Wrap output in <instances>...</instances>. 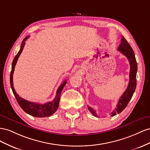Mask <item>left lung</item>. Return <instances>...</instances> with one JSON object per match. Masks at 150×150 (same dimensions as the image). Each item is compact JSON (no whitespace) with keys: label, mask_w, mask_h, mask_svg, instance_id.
Masks as SVG:
<instances>
[{"label":"left lung","mask_w":150,"mask_h":150,"mask_svg":"<svg viewBox=\"0 0 150 150\" xmlns=\"http://www.w3.org/2000/svg\"><path fill=\"white\" fill-rule=\"evenodd\" d=\"M117 50L125 57H126L128 60H129L130 64L129 82L125 92L123 93L122 96L119 99L116 105V108L110 113L111 116H114L117 114H119L126 108L127 104L129 103V102L131 99L136 87V73L137 70H138L137 62L133 50H132L131 46L128 43V42L124 36H122L121 42L119 45ZM88 109L94 116L98 117L97 112L93 108L88 105Z\"/></svg>","instance_id":"1"}]
</instances>
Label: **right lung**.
Masks as SVG:
<instances>
[{
  "instance_id": "1",
  "label": "right lung",
  "mask_w": 150,
  "mask_h": 150,
  "mask_svg": "<svg viewBox=\"0 0 150 150\" xmlns=\"http://www.w3.org/2000/svg\"><path fill=\"white\" fill-rule=\"evenodd\" d=\"M29 37V36H26L22 41L20 50L19 51L18 54L16 55V57L13 60V62H12V70L11 71V75H10V83H11V88H12V92H13V93L17 101L18 102L19 105L25 112H26L27 114L32 115V116L36 117H49L50 115L53 114L58 109L62 91L63 87H65V85L67 83L66 80L64 81V82L59 85V87L58 88L56 97H55L54 99L51 102H47V103H45L43 104H40L38 103H35V102H29L26 100L23 99V98L19 97L18 94L16 93V92L15 91V89L14 88L13 76L12 75H13V74H14L15 66L16 65L17 61H18L21 53H22L24 46L25 45V41L27 40V39Z\"/></svg>"
}]
</instances>
